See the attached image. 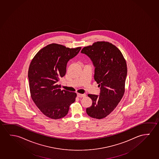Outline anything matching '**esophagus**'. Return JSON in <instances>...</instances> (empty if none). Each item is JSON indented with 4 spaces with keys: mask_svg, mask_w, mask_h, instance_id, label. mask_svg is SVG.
I'll use <instances>...</instances> for the list:
<instances>
[{
    "mask_svg": "<svg viewBox=\"0 0 159 159\" xmlns=\"http://www.w3.org/2000/svg\"><path fill=\"white\" fill-rule=\"evenodd\" d=\"M77 96H78V97H79V98H84V97L86 96V94H81V93H77Z\"/></svg>",
    "mask_w": 159,
    "mask_h": 159,
    "instance_id": "34e87169",
    "label": "esophagus"
}]
</instances>
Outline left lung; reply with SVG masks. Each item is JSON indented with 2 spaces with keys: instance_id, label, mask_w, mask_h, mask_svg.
<instances>
[{
  "instance_id": "8db88e82",
  "label": "left lung",
  "mask_w": 159,
  "mask_h": 159,
  "mask_svg": "<svg viewBox=\"0 0 159 159\" xmlns=\"http://www.w3.org/2000/svg\"><path fill=\"white\" fill-rule=\"evenodd\" d=\"M81 53L93 61L95 67L94 79L101 90L100 95H88L93 103L86 111L91 117L102 119L115 110L125 93L126 61L120 49L108 42H95L84 47Z\"/></svg>"
}]
</instances>
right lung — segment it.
I'll return each instance as SVG.
<instances>
[{
    "instance_id": "1",
    "label": "right lung",
    "mask_w": 159,
    "mask_h": 159,
    "mask_svg": "<svg viewBox=\"0 0 159 159\" xmlns=\"http://www.w3.org/2000/svg\"><path fill=\"white\" fill-rule=\"evenodd\" d=\"M81 47L69 48L52 43L39 50L30 64L28 78L31 96L47 117L57 120L65 117L74 102L76 93L61 89L57 83L66 74L68 61Z\"/></svg>"
}]
</instances>
